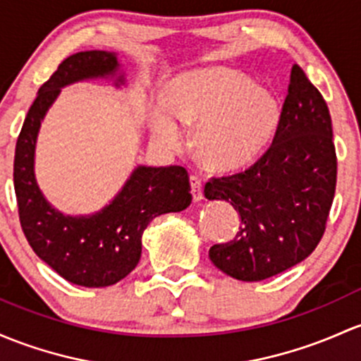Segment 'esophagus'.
Here are the masks:
<instances>
[{
  "mask_svg": "<svg viewBox=\"0 0 361 361\" xmlns=\"http://www.w3.org/2000/svg\"><path fill=\"white\" fill-rule=\"evenodd\" d=\"M189 180H191L192 200L201 201V200H203V184H201V179L197 176H195V173H192V176L189 177Z\"/></svg>",
  "mask_w": 361,
  "mask_h": 361,
  "instance_id": "esophagus-1",
  "label": "esophagus"
}]
</instances>
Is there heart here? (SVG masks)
<instances>
[{"instance_id": "1", "label": "heart", "mask_w": 361, "mask_h": 361, "mask_svg": "<svg viewBox=\"0 0 361 361\" xmlns=\"http://www.w3.org/2000/svg\"><path fill=\"white\" fill-rule=\"evenodd\" d=\"M281 110L265 89L231 68L185 73L166 91L164 104L149 111L154 139L180 148V127H197L195 148L204 165L232 170L253 161L277 130Z\"/></svg>"}]
</instances>
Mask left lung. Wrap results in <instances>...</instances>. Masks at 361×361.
Returning a JSON list of instances; mask_svg holds the SVG:
<instances>
[{
	"mask_svg": "<svg viewBox=\"0 0 361 361\" xmlns=\"http://www.w3.org/2000/svg\"><path fill=\"white\" fill-rule=\"evenodd\" d=\"M336 179L329 106L293 65L269 149L241 172L204 184L208 200H226L241 215L235 238L210 247L213 265L238 281L258 282L303 262L325 232Z\"/></svg>",
	"mask_w": 361,
	"mask_h": 361,
	"instance_id": "obj_1",
	"label": "left lung"
}]
</instances>
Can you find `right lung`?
<instances>
[{"label":"right lung","instance_id":"1","mask_svg":"<svg viewBox=\"0 0 361 361\" xmlns=\"http://www.w3.org/2000/svg\"><path fill=\"white\" fill-rule=\"evenodd\" d=\"M117 68V56L98 49L65 58L37 91L15 146V196L27 241L58 275L84 288H106L122 281L139 263L141 235L151 220L185 210L192 201L188 170L177 165L137 166L117 197L89 216L56 212L37 188L36 137L60 89L82 79L115 75ZM117 84H123V75Z\"/></svg>","mask_w":361,"mask_h":361}]
</instances>
